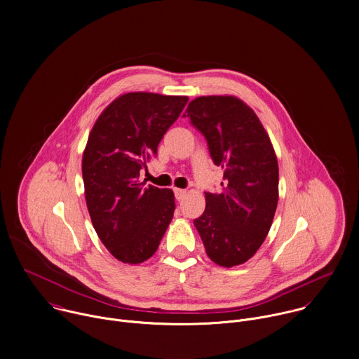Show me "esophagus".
Masks as SVG:
<instances>
[{
	"instance_id": "obj_1",
	"label": "esophagus",
	"mask_w": 359,
	"mask_h": 359,
	"mask_svg": "<svg viewBox=\"0 0 359 359\" xmlns=\"http://www.w3.org/2000/svg\"><path fill=\"white\" fill-rule=\"evenodd\" d=\"M174 192H175V198H177V201H181V199L185 196V194H187V191H185V189H180V188H175V189H174Z\"/></svg>"
}]
</instances>
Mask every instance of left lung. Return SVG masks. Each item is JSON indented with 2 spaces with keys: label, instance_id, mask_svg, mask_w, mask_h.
<instances>
[{
  "label": "left lung",
  "instance_id": "1",
  "mask_svg": "<svg viewBox=\"0 0 359 359\" xmlns=\"http://www.w3.org/2000/svg\"><path fill=\"white\" fill-rule=\"evenodd\" d=\"M184 116L223 168L222 191L205 192V212L194 224L215 264H244L264 243L278 205L279 171L269 136L255 112L231 95L198 97Z\"/></svg>",
  "mask_w": 359,
  "mask_h": 359
}]
</instances>
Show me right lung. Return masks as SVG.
I'll use <instances>...</instances> for the list:
<instances>
[{"mask_svg":"<svg viewBox=\"0 0 359 359\" xmlns=\"http://www.w3.org/2000/svg\"><path fill=\"white\" fill-rule=\"evenodd\" d=\"M188 97L128 93L97 119L83 154L86 202L108 251L125 264H140L158 248L175 210L174 192L144 187L140 171L178 119Z\"/></svg>","mask_w":359,"mask_h":359,"instance_id":"add662e5","label":"right lung"}]
</instances>
